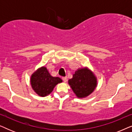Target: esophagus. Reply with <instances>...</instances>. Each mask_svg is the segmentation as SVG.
Returning <instances> with one entry per match:
<instances>
[{
  "instance_id": "1",
  "label": "esophagus",
  "mask_w": 132,
  "mask_h": 132,
  "mask_svg": "<svg viewBox=\"0 0 132 132\" xmlns=\"http://www.w3.org/2000/svg\"><path fill=\"white\" fill-rule=\"evenodd\" d=\"M62 80L64 82H66L67 81V77H62Z\"/></svg>"
}]
</instances>
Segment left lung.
<instances>
[{"mask_svg": "<svg viewBox=\"0 0 132 132\" xmlns=\"http://www.w3.org/2000/svg\"><path fill=\"white\" fill-rule=\"evenodd\" d=\"M97 78L88 68L78 69L73 74L68 84L78 98H84L91 94L96 88Z\"/></svg>", "mask_w": 132, "mask_h": 132, "instance_id": "left-lung-1", "label": "left lung"}]
</instances>
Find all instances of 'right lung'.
Segmentation results:
<instances>
[{
  "label": "right lung",
  "mask_w": 132,
  "mask_h": 132,
  "mask_svg": "<svg viewBox=\"0 0 132 132\" xmlns=\"http://www.w3.org/2000/svg\"><path fill=\"white\" fill-rule=\"evenodd\" d=\"M62 82L58 77H53L45 67L39 68L34 72L30 77V84L32 89L41 97L50 94L55 86Z\"/></svg>",
  "instance_id": "1"
}]
</instances>
